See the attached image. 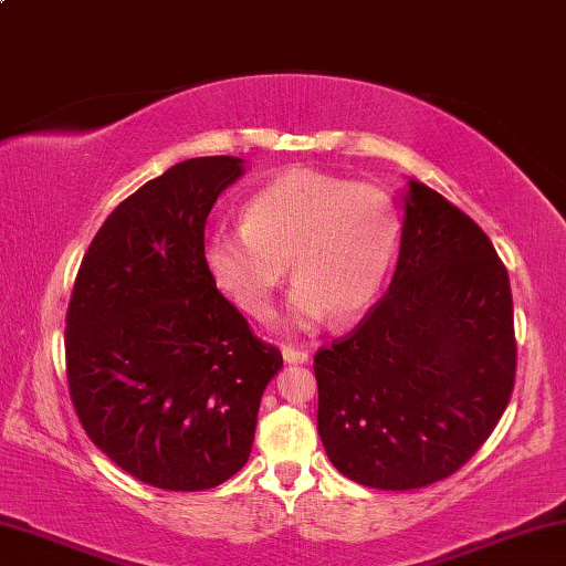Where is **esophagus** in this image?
Masks as SVG:
<instances>
[{"mask_svg":"<svg viewBox=\"0 0 566 566\" xmlns=\"http://www.w3.org/2000/svg\"><path fill=\"white\" fill-rule=\"evenodd\" d=\"M282 357H284L286 364H304L306 359H310V352L302 349V347H292V344H284Z\"/></svg>","mask_w":566,"mask_h":566,"instance_id":"34e87169","label":"esophagus"}]
</instances>
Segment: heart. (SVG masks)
<instances>
[{
	"label": "heart",
	"instance_id": "1",
	"mask_svg": "<svg viewBox=\"0 0 566 566\" xmlns=\"http://www.w3.org/2000/svg\"><path fill=\"white\" fill-rule=\"evenodd\" d=\"M401 217L389 191L317 169H286L244 205V224L209 232V280L249 317L270 312L286 264L296 280L286 322L312 329L359 319L395 264Z\"/></svg>",
	"mask_w": 566,
	"mask_h": 566
}]
</instances>
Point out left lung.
Listing matches in <instances>:
<instances>
[{"label": "left lung", "instance_id": "left-lung-1", "mask_svg": "<svg viewBox=\"0 0 566 566\" xmlns=\"http://www.w3.org/2000/svg\"><path fill=\"white\" fill-rule=\"evenodd\" d=\"M514 371L506 266L474 219L409 179L387 294L314 354L329 462L375 490L447 479L492 434Z\"/></svg>", "mask_w": 566, "mask_h": 566}]
</instances>
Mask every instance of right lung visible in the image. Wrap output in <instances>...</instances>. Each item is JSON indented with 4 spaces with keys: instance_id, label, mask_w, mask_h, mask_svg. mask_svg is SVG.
Here are the masks:
<instances>
[{
    "instance_id": "1",
    "label": "right lung",
    "mask_w": 566,
    "mask_h": 566,
    "mask_svg": "<svg viewBox=\"0 0 566 566\" xmlns=\"http://www.w3.org/2000/svg\"><path fill=\"white\" fill-rule=\"evenodd\" d=\"M242 175L239 157H197L139 187L92 239L66 310L84 432L157 490L202 492L237 474L282 369L202 262L207 217Z\"/></svg>"
}]
</instances>
